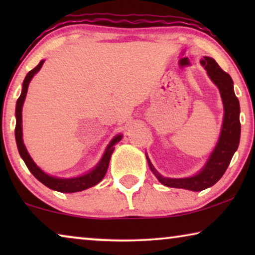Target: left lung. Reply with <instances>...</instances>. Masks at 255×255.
I'll list each match as a JSON object with an SVG mask.
<instances>
[{"mask_svg": "<svg viewBox=\"0 0 255 255\" xmlns=\"http://www.w3.org/2000/svg\"><path fill=\"white\" fill-rule=\"evenodd\" d=\"M201 65L207 71L211 81L218 87L221 93L223 108H224V117L221 134L216 144L214 151L211 152L208 161L205 162L200 172L189 177H166L158 173L154 166L151 163V160L146 155L148 166L153 174L156 176L160 183L170 188H181L191 191H201L212 187L217 183L221 177L224 175L225 170L231 162V159L238 149L240 140V106L239 100L237 99L235 90H233V81L228 73H225L210 57H203Z\"/></svg>", "mask_w": 255, "mask_h": 255, "instance_id": "left-lung-1", "label": "left lung"}]
</instances>
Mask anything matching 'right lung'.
Here are the masks:
<instances>
[{"label": "right lung", "mask_w": 255, "mask_h": 255, "mask_svg": "<svg viewBox=\"0 0 255 255\" xmlns=\"http://www.w3.org/2000/svg\"><path fill=\"white\" fill-rule=\"evenodd\" d=\"M45 60H41L39 64H38L36 67L27 73L25 79L23 81V87H22V93H20V96L18 97L16 103V128H15V137H16V144L17 148H18L19 155L22 156V159L25 162V165L31 173L33 174V176L36 177L38 181H40L41 183L45 184L47 188H50L52 190L60 191V193H78V191H82L85 189H88L90 187L96 186L97 183L100 182L101 180L103 179L104 175H106L108 167H109L110 158L111 154H113L115 145L117 142L121 141V139L123 138V134H117L116 137L111 139V141L108 144L106 152L99 163L94 167L92 170L87 172L86 174H82L80 176L75 177H69V179H65V177H58L50 175V174H46L44 170H41L39 167L36 165V162L33 161L32 158H31L29 152L25 147L23 142V128H22V109L24 101H25L27 88H29V83L34 74H37L38 72L40 71L41 66H43Z\"/></svg>", "instance_id": "obj_1"}]
</instances>
